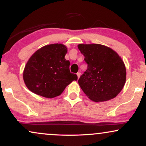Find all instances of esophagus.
<instances>
[{
	"label": "esophagus",
	"mask_w": 146,
	"mask_h": 146,
	"mask_svg": "<svg viewBox=\"0 0 146 146\" xmlns=\"http://www.w3.org/2000/svg\"><path fill=\"white\" fill-rule=\"evenodd\" d=\"M77 75H78V79H79V78H80V75H81V73H80V72H79V73H77Z\"/></svg>",
	"instance_id": "34e87169"
}]
</instances>
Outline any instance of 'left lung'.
Wrapping results in <instances>:
<instances>
[{
    "label": "left lung",
    "mask_w": 146,
    "mask_h": 146,
    "mask_svg": "<svg viewBox=\"0 0 146 146\" xmlns=\"http://www.w3.org/2000/svg\"><path fill=\"white\" fill-rule=\"evenodd\" d=\"M88 64L78 83L90 100L96 102L111 100L121 92L126 79L123 60L112 48L99 44L78 45Z\"/></svg>",
    "instance_id": "8db88e82"
}]
</instances>
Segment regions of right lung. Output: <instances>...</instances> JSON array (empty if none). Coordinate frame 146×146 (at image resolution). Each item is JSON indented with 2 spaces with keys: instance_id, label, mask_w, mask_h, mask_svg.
<instances>
[{
  "instance_id": "obj_1",
  "label": "right lung",
  "mask_w": 146,
  "mask_h": 146,
  "mask_svg": "<svg viewBox=\"0 0 146 146\" xmlns=\"http://www.w3.org/2000/svg\"><path fill=\"white\" fill-rule=\"evenodd\" d=\"M67 48L62 44L46 45L36 51L26 64L23 80L28 89L36 95L53 98L61 95L78 76L70 72L65 59Z\"/></svg>"
}]
</instances>
